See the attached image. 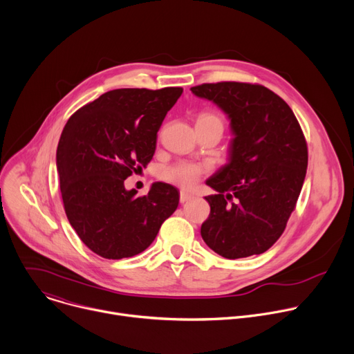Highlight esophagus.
<instances>
[{"instance_id":"1","label":"esophagus","mask_w":354,"mask_h":354,"mask_svg":"<svg viewBox=\"0 0 354 354\" xmlns=\"http://www.w3.org/2000/svg\"><path fill=\"white\" fill-rule=\"evenodd\" d=\"M193 198V194H190V193H187V192H185V190H182L180 192V197H179V200H180V203L183 205V203H187L189 200H192Z\"/></svg>"}]
</instances>
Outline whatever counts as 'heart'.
I'll return each instance as SVG.
<instances>
[{
    "label": "heart",
    "instance_id": "b5f03b06",
    "mask_svg": "<svg viewBox=\"0 0 354 354\" xmlns=\"http://www.w3.org/2000/svg\"><path fill=\"white\" fill-rule=\"evenodd\" d=\"M220 120L216 115L213 113H206L201 115L198 118V120ZM207 172V167L206 165H200V164H193V162H178L175 165L167 167L161 171V178L167 182L175 183L183 189H192L198 179L201 178V175Z\"/></svg>",
    "mask_w": 354,
    "mask_h": 354
}]
</instances>
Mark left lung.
Here are the masks:
<instances>
[{
  "instance_id": "obj_1",
  "label": "left lung",
  "mask_w": 354,
  "mask_h": 354,
  "mask_svg": "<svg viewBox=\"0 0 354 354\" xmlns=\"http://www.w3.org/2000/svg\"><path fill=\"white\" fill-rule=\"evenodd\" d=\"M212 100L230 120L227 164L206 185L210 216L201 238L227 259L266 252L283 234L304 183L308 151L284 100L262 85L203 84L190 88Z\"/></svg>"
}]
</instances>
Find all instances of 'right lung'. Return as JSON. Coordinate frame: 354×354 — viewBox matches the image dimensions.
<instances>
[{
	"instance_id": "obj_1",
	"label": "right lung",
	"mask_w": 354,
	"mask_h": 354,
	"mask_svg": "<svg viewBox=\"0 0 354 354\" xmlns=\"http://www.w3.org/2000/svg\"><path fill=\"white\" fill-rule=\"evenodd\" d=\"M182 88L113 89L78 109L64 126L56 164L64 210L96 255L123 259L141 254L179 205V190L156 182L137 197L124 180L145 168L157 133Z\"/></svg>"
}]
</instances>
